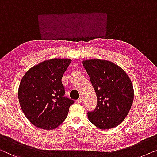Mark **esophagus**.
<instances>
[{
  "label": "esophagus",
  "mask_w": 157,
  "mask_h": 157,
  "mask_svg": "<svg viewBox=\"0 0 157 157\" xmlns=\"http://www.w3.org/2000/svg\"><path fill=\"white\" fill-rule=\"evenodd\" d=\"M77 103H78V104H80V103H82V98H79V99H78V100H77Z\"/></svg>",
  "instance_id": "esophagus-1"
}]
</instances>
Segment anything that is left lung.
Wrapping results in <instances>:
<instances>
[{"mask_svg":"<svg viewBox=\"0 0 157 157\" xmlns=\"http://www.w3.org/2000/svg\"><path fill=\"white\" fill-rule=\"evenodd\" d=\"M82 64L98 98L95 109L87 112L90 122L101 129L117 127L124 120L133 103V85L129 76L107 60L87 59Z\"/></svg>","mask_w":157,"mask_h":157,"instance_id":"8db88e82","label":"left lung"}]
</instances>
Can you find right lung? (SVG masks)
Wrapping results in <instances>:
<instances>
[{"label":"right lung","instance_id":"right-lung-1","mask_svg":"<svg viewBox=\"0 0 157 157\" xmlns=\"http://www.w3.org/2000/svg\"><path fill=\"white\" fill-rule=\"evenodd\" d=\"M70 59L45 60L28 70L18 88L21 107L35 127L50 130L58 127L67 117L70 106L75 101L65 97L62 84Z\"/></svg>","mask_w":157,"mask_h":157}]
</instances>
